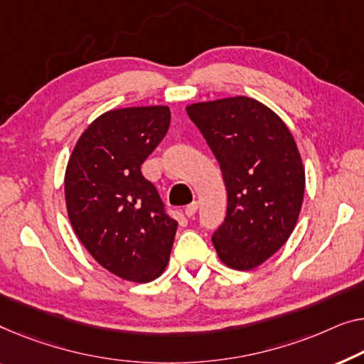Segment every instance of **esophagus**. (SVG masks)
<instances>
[{"mask_svg":"<svg viewBox=\"0 0 364 364\" xmlns=\"http://www.w3.org/2000/svg\"><path fill=\"white\" fill-rule=\"evenodd\" d=\"M196 210H198V203L194 200V203L186 205V209H184V214H186L188 217H193L194 214H196Z\"/></svg>","mask_w":364,"mask_h":364,"instance_id":"1","label":"esophagus"}]
</instances>
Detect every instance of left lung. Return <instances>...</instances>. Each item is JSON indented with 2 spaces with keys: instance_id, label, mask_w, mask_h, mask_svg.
Here are the masks:
<instances>
[{
  "instance_id": "obj_1",
  "label": "left lung",
  "mask_w": 364,
  "mask_h": 364,
  "mask_svg": "<svg viewBox=\"0 0 364 364\" xmlns=\"http://www.w3.org/2000/svg\"><path fill=\"white\" fill-rule=\"evenodd\" d=\"M186 111L227 188L225 219L213 235L215 252L229 268H257L287 242L301 213L306 173L294 137L253 97L196 102Z\"/></svg>"
}]
</instances>
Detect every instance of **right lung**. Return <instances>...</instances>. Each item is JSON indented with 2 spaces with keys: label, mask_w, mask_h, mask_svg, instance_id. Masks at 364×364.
Listing matches in <instances>:
<instances>
[{
  "label": "right lung",
  "mask_w": 364,
  "mask_h": 364,
  "mask_svg": "<svg viewBox=\"0 0 364 364\" xmlns=\"http://www.w3.org/2000/svg\"><path fill=\"white\" fill-rule=\"evenodd\" d=\"M170 107L112 109L81 134L65 171L75 234L102 268L134 283L164 273L178 222L140 165L170 127Z\"/></svg>",
  "instance_id": "obj_1"
}]
</instances>
